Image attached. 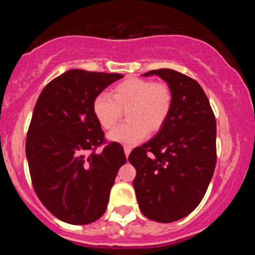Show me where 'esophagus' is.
<instances>
[{"instance_id":"obj_1","label":"esophagus","mask_w":255,"mask_h":255,"mask_svg":"<svg viewBox=\"0 0 255 255\" xmlns=\"http://www.w3.org/2000/svg\"><path fill=\"white\" fill-rule=\"evenodd\" d=\"M124 150H125V154H126V157L129 156V153H130V147H129V146H125Z\"/></svg>"}]
</instances>
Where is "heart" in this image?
<instances>
[{"instance_id":"1","label":"heart","mask_w":255,"mask_h":255,"mask_svg":"<svg viewBox=\"0 0 255 255\" xmlns=\"http://www.w3.org/2000/svg\"><path fill=\"white\" fill-rule=\"evenodd\" d=\"M172 105L171 91L164 84L151 80L129 78L116 85L113 97L99 93L93 99L92 111L98 124L104 129H111L127 110L128 121L109 133V140L124 145H134L157 131L168 120Z\"/></svg>"}]
</instances>
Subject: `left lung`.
<instances>
[{"mask_svg": "<svg viewBox=\"0 0 255 255\" xmlns=\"http://www.w3.org/2000/svg\"><path fill=\"white\" fill-rule=\"evenodd\" d=\"M168 84L172 105L158 133L134 148L128 160L140 211L159 223L186 217L200 204L216 166V120L204 90L172 69L150 71Z\"/></svg>", "mask_w": 255, "mask_h": 255, "instance_id": "obj_1", "label": "left lung"}]
</instances>
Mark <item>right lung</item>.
I'll return each instance as SVG.
<instances>
[{"label": "right lung", "mask_w": 255, "mask_h": 255, "mask_svg": "<svg viewBox=\"0 0 255 255\" xmlns=\"http://www.w3.org/2000/svg\"><path fill=\"white\" fill-rule=\"evenodd\" d=\"M118 73L71 69L50 81L38 97L26 139V158L36 194L55 217L74 225L103 216L124 147L109 142L92 111L93 99ZM90 152L89 156L86 153Z\"/></svg>", "instance_id": "add662e5"}]
</instances>
